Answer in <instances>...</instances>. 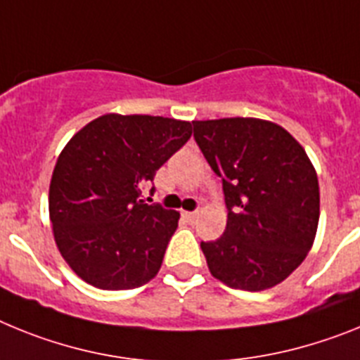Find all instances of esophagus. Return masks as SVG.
<instances>
[{
  "label": "esophagus",
  "mask_w": 360,
  "mask_h": 360,
  "mask_svg": "<svg viewBox=\"0 0 360 360\" xmlns=\"http://www.w3.org/2000/svg\"><path fill=\"white\" fill-rule=\"evenodd\" d=\"M183 217L186 219L188 223H193V221L199 217V212H183Z\"/></svg>",
  "instance_id": "obj_1"
}]
</instances>
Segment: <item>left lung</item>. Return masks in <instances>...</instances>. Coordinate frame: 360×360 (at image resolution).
<instances>
[{
    "instance_id": "obj_1",
    "label": "left lung",
    "mask_w": 360,
    "mask_h": 360,
    "mask_svg": "<svg viewBox=\"0 0 360 360\" xmlns=\"http://www.w3.org/2000/svg\"><path fill=\"white\" fill-rule=\"evenodd\" d=\"M193 137L223 179L226 230L201 243L215 279L261 292L306 259L319 224L317 172L283 127L257 117L192 121Z\"/></svg>"
}]
</instances>
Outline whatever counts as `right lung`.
Here are the masks:
<instances>
[{
  "label": "right lung",
  "mask_w": 360,
  "mask_h": 360,
  "mask_svg": "<svg viewBox=\"0 0 360 360\" xmlns=\"http://www.w3.org/2000/svg\"><path fill=\"white\" fill-rule=\"evenodd\" d=\"M190 136V121L137 114H105L72 136L52 172L49 212L77 277L132 290L158 275L179 212L146 205L141 188Z\"/></svg>",
  "instance_id": "1"
}]
</instances>
